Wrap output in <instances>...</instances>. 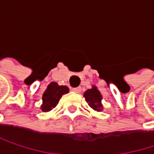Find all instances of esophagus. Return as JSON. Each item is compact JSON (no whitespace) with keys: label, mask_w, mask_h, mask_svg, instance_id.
Segmentation results:
<instances>
[{"label":"esophagus","mask_w":154,"mask_h":154,"mask_svg":"<svg viewBox=\"0 0 154 154\" xmlns=\"http://www.w3.org/2000/svg\"><path fill=\"white\" fill-rule=\"evenodd\" d=\"M81 90H82V89H81V87H80V86H79V87H75V88H73V89H72V91H73V92L77 93V94H78V93H80V92H81Z\"/></svg>","instance_id":"obj_1"}]
</instances>
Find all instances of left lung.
Masks as SVG:
<instances>
[{
  "instance_id": "left-lung-1",
  "label": "left lung",
  "mask_w": 154,
  "mask_h": 154,
  "mask_svg": "<svg viewBox=\"0 0 154 154\" xmlns=\"http://www.w3.org/2000/svg\"><path fill=\"white\" fill-rule=\"evenodd\" d=\"M84 96L88 105L93 109L96 111L103 110V104H102L103 96L95 85H93L91 89H88L87 91H85L84 94Z\"/></svg>"
}]
</instances>
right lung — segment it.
Segmentation results:
<instances>
[{
	"label": "right lung",
	"instance_id": "obj_1",
	"mask_svg": "<svg viewBox=\"0 0 154 154\" xmlns=\"http://www.w3.org/2000/svg\"><path fill=\"white\" fill-rule=\"evenodd\" d=\"M69 87L66 85H59L56 82H51L43 94V104L41 109L48 112L56 107L61 96L69 93Z\"/></svg>",
	"mask_w": 154,
	"mask_h": 154
}]
</instances>
